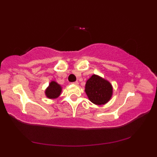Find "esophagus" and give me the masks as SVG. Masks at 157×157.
<instances>
[{
    "instance_id": "34e87169",
    "label": "esophagus",
    "mask_w": 157,
    "mask_h": 157,
    "mask_svg": "<svg viewBox=\"0 0 157 157\" xmlns=\"http://www.w3.org/2000/svg\"><path fill=\"white\" fill-rule=\"evenodd\" d=\"M72 84H75V85H76V86H78V84H79V82H78V81H76V82H73Z\"/></svg>"
}]
</instances>
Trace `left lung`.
Wrapping results in <instances>:
<instances>
[{"label":"left lung","mask_w":157,"mask_h":157,"mask_svg":"<svg viewBox=\"0 0 157 157\" xmlns=\"http://www.w3.org/2000/svg\"><path fill=\"white\" fill-rule=\"evenodd\" d=\"M85 92L92 103L96 105H102L111 100L113 88L108 80L94 74L86 81Z\"/></svg>","instance_id":"obj_1"}]
</instances>
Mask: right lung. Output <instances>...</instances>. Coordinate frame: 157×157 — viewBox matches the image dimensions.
I'll return each instance as SVG.
<instances>
[{
	"mask_svg": "<svg viewBox=\"0 0 157 157\" xmlns=\"http://www.w3.org/2000/svg\"><path fill=\"white\" fill-rule=\"evenodd\" d=\"M62 86L55 81H51L45 90V95L49 99H56L61 95Z\"/></svg>",
	"mask_w": 157,
	"mask_h": 157,
	"instance_id": "obj_1",
	"label": "right lung"
}]
</instances>
